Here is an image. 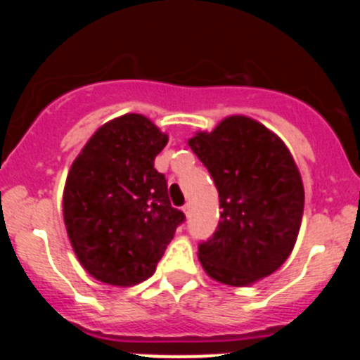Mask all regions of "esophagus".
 I'll return each instance as SVG.
<instances>
[{"mask_svg": "<svg viewBox=\"0 0 360 360\" xmlns=\"http://www.w3.org/2000/svg\"><path fill=\"white\" fill-rule=\"evenodd\" d=\"M184 212H186L187 216L191 214V203H186V205H184Z\"/></svg>", "mask_w": 360, "mask_h": 360, "instance_id": "34e87169", "label": "esophagus"}]
</instances>
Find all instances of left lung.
I'll use <instances>...</instances> for the list:
<instances>
[{
  "instance_id": "8db88e82",
  "label": "left lung",
  "mask_w": 360,
  "mask_h": 360,
  "mask_svg": "<svg viewBox=\"0 0 360 360\" xmlns=\"http://www.w3.org/2000/svg\"><path fill=\"white\" fill-rule=\"evenodd\" d=\"M189 148L211 173L219 195V224L198 245L203 270L231 287L266 278L290 256L301 227L304 189L287 146L243 115L196 133Z\"/></svg>"
}]
</instances>
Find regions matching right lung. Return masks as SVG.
<instances>
[{
    "mask_svg": "<svg viewBox=\"0 0 360 360\" xmlns=\"http://www.w3.org/2000/svg\"><path fill=\"white\" fill-rule=\"evenodd\" d=\"M167 144L128 113L94 133L70 167L63 214L79 262L95 279L131 287L151 278L186 214L171 205L155 157Z\"/></svg>",
    "mask_w": 360,
    "mask_h": 360,
    "instance_id": "right-lung-1",
    "label": "right lung"
}]
</instances>
